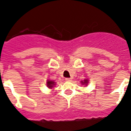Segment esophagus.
<instances>
[{"label": "esophagus", "mask_w": 131, "mask_h": 131, "mask_svg": "<svg viewBox=\"0 0 131 131\" xmlns=\"http://www.w3.org/2000/svg\"><path fill=\"white\" fill-rule=\"evenodd\" d=\"M66 81L67 82H70V81H72V79L71 78H66Z\"/></svg>", "instance_id": "1"}]
</instances>
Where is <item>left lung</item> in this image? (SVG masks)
<instances>
[{"mask_svg":"<svg viewBox=\"0 0 131 131\" xmlns=\"http://www.w3.org/2000/svg\"><path fill=\"white\" fill-rule=\"evenodd\" d=\"M81 83H82V84H87V83H88V80L87 79H86V80H84V82L83 81H81Z\"/></svg>","mask_w":131,"mask_h":131,"instance_id":"1","label":"left lung"}]
</instances>
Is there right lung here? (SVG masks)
<instances>
[{
    "mask_svg": "<svg viewBox=\"0 0 131 131\" xmlns=\"http://www.w3.org/2000/svg\"><path fill=\"white\" fill-rule=\"evenodd\" d=\"M47 86H48L49 88H52L53 85H55L54 82L52 81H47Z\"/></svg>",
    "mask_w": 131,
    "mask_h": 131,
    "instance_id": "1",
    "label": "right lung"
}]
</instances>
